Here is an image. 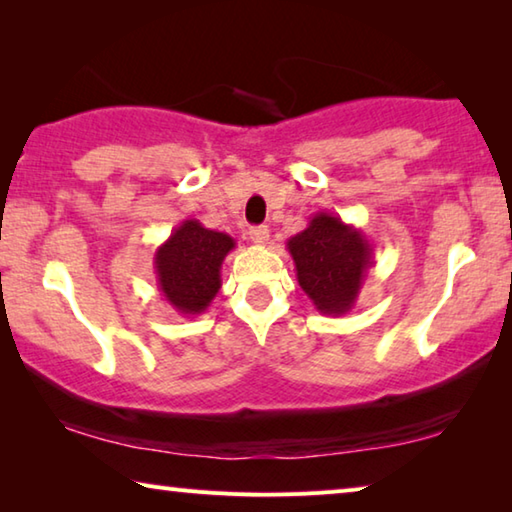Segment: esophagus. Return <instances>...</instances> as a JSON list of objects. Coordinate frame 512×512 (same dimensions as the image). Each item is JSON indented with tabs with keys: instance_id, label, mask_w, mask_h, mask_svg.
Wrapping results in <instances>:
<instances>
[{
	"instance_id": "1",
	"label": "esophagus",
	"mask_w": 512,
	"mask_h": 512,
	"mask_svg": "<svg viewBox=\"0 0 512 512\" xmlns=\"http://www.w3.org/2000/svg\"><path fill=\"white\" fill-rule=\"evenodd\" d=\"M248 235H250V241H253V244H257V246H264L268 237H271V235H268L266 225H255V228H250Z\"/></svg>"
}]
</instances>
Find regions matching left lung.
Masks as SVG:
<instances>
[{"instance_id": "1", "label": "left lung", "mask_w": 512, "mask_h": 512, "mask_svg": "<svg viewBox=\"0 0 512 512\" xmlns=\"http://www.w3.org/2000/svg\"><path fill=\"white\" fill-rule=\"evenodd\" d=\"M302 291L325 316L354 307L372 266V244L359 228L332 212H316L309 225L287 241Z\"/></svg>"}]
</instances>
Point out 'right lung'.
Listing matches in <instances>:
<instances>
[{"instance_id": "obj_1", "label": "right lung", "mask_w": 512, "mask_h": 512, "mask_svg": "<svg viewBox=\"0 0 512 512\" xmlns=\"http://www.w3.org/2000/svg\"><path fill=\"white\" fill-rule=\"evenodd\" d=\"M225 232L185 219L155 250L153 268L164 300L183 316H198L221 289V264L235 248Z\"/></svg>"}]
</instances>
